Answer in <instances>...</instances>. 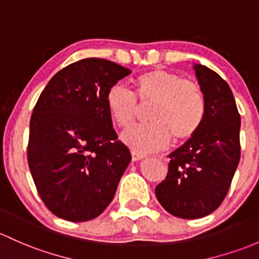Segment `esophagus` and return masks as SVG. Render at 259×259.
<instances>
[{
    "label": "esophagus",
    "instance_id": "esophagus-1",
    "mask_svg": "<svg viewBox=\"0 0 259 259\" xmlns=\"http://www.w3.org/2000/svg\"><path fill=\"white\" fill-rule=\"evenodd\" d=\"M144 157H146V155L142 154V153H138V152H136V151H132V160H133V162H137V160L143 159Z\"/></svg>",
    "mask_w": 259,
    "mask_h": 259
}]
</instances>
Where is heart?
<instances>
[{
  "mask_svg": "<svg viewBox=\"0 0 259 259\" xmlns=\"http://www.w3.org/2000/svg\"><path fill=\"white\" fill-rule=\"evenodd\" d=\"M135 95L113 85L106 94L108 113L119 127H128L137 113V102L152 101L148 111L151 122L131 127L122 133V141L133 151L148 153L168 146L170 137L185 141L201 127L205 117V99L193 81L164 69H153L133 80Z\"/></svg>",
  "mask_w": 259,
  "mask_h": 259,
  "instance_id": "1",
  "label": "heart"
}]
</instances>
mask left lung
<instances>
[{
    "mask_svg": "<svg viewBox=\"0 0 259 259\" xmlns=\"http://www.w3.org/2000/svg\"><path fill=\"white\" fill-rule=\"evenodd\" d=\"M194 70L204 94V121L169 154L168 174L155 188L160 205L180 219L204 218L221 205L241 157V117L229 84L201 64Z\"/></svg>",
    "mask_w": 259,
    "mask_h": 259,
    "instance_id": "obj_1",
    "label": "left lung"
}]
</instances>
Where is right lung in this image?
I'll return each instance as SVG.
<instances>
[{
    "label": "right lung",
    "instance_id": "1",
    "mask_svg": "<svg viewBox=\"0 0 259 259\" xmlns=\"http://www.w3.org/2000/svg\"><path fill=\"white\" fill-rule=\"evenodd\" d=\"M131 70L88 58L49 80L29 123L28 164L47 207L58 218L84 222L104 212L132 159L117 141L106 94Z\"/></svg>",
    "mask_w": 259,
    "mask_h": 259
}]
</instances>
